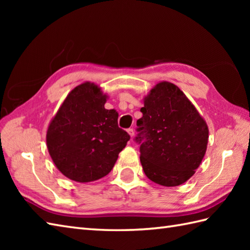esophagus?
<instances>
[{"label": "esophagus", "mask_w": 250, "mask_h": 250, "mask_svg": "<svg viewBox=\"0 0 250 250\" xmlns=\"http://www.w3.org/2000/svg\"><path fill=\"white\" fill-rule=\"evenodd\" d=\"M128 133L131 137H133L134 136V130L133 129H128Z\"/></svg>", "instance_id": "34e87169"}]
</instances>
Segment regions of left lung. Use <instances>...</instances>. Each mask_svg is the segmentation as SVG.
Instances as JSON below:
<instances>
[{"mask_svg":"<svg viewBox=\"0 0 250 250\" xmlns=\"http://www.w3.org/2000/svg\"><path fill=\"white\" fill-rule=\"evenodd\" d=\"M135 141L151 182L176 187L192 177L203 160L208 126L176 84L160 82L144 98Z\"/></svg>","mask_w":250,"mask_h":250,"instance_id":"8db88e82","label":"left lung"}]
</instances>
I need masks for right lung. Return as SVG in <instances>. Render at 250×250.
Here are the masks:
<instances>
[{
    "label": "right lung",
    "mask_w": 250,
    "mask_h": 250,
    "mask_svg": "<svg viewBox=\"0 0 250 250\" xmlns=\"http://www.w3.org/2000/svg\"><path fill=\"white\" fill-rule=\"evenodd\" d=\"M107 98L98 84L83 83L67 94L51 119L47 148L65 177L89 183L106 176L130 140L118 126V113L104 107Z\"/></svg>",
    "instance_id": "right-lung-1"
}]
</instances>
